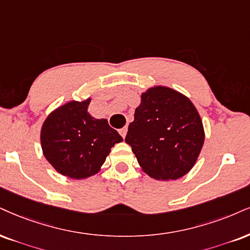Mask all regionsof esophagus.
Wrapping results in <instances>:
<instances>
[{"label":"esophagus","instance_id":"1","mask_svg":"<svg viewBox=\"0 0 250 250\" xmlns=\"http://www.w3.org/2000/svg\"><path fill=\"white\" fill-rule=\"evenodd\" d=\"M126 133H127V127H123V128H120V130H119V134L122 135L123 139H125Z\"/></svg>","mask_w":250,"mask_h":250}]
</instances>
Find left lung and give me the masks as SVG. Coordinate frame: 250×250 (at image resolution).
I'll use <instances>...</instances> for the list:
<instances>
[{"mask_svg":"<svg viewBox=\"0 0 250 250\" xmlns=\"http://www.w3.org/2000/svg\"><path fill=\"white\" fill-rule=\"evenodd\" d=\"M125 141L149 177L178 180L196 165L205 140L202 118L186 95L166 85L141 94Z\"/></svg>","mask_w":250,"mask_h":250,"instance_id":"obj_1","label":"left lung"}]
</instances>
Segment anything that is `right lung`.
I'll use <instances>...</instances> for the list:
<instances>
[{
    "label": "right lung",
    "mask_w": 250,
    "mask_h": 250,
    "mask_svg": "<svg viewBox=\"0 0 250 250\" xmlns=\"http://www.w3.org/2000/svg\"><path fill=\"white\" fill-rule=\"evenodd\" d=\"M91 97L69 101L46 117L40 130L45 159L59 174L73 180L94 176L101 170L111 147L122 143L106 119L88 112Z\"/></svg>",
    "instance_id": "1"
}]
</instances>
